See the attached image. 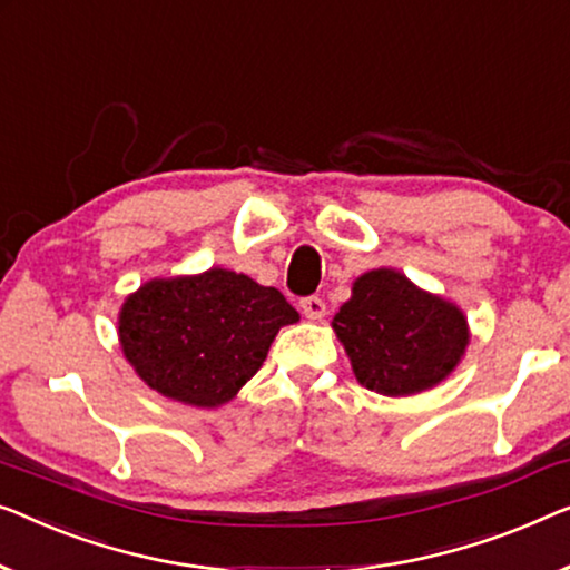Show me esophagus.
Wrapping results in <instances>:
<instances>
[{
  "mask_svg": "<svg viewBox=\"0 0 570 570\" xmlns=\"http://www.w3.org/2000/svg\"><path fill=\"white\" fill-rule=\"evenodd\" d=\"M301 311L305 313V318L318 321V318H324L326 303H324V298H318V295H308V298L301 301Z\"/></svg>",
  "mask_w": 570,
  "mask_h": 570,
  "instance_id": "esophagus-1",
  "label": "esophagus"
}]
</instances>
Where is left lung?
Returning a JSON list of instances; mask_svg holds the SVG:
<instances>
[{
  "mask_svg": "<svg viewBox=\"0 0 570 570\" xmlns=\"http://www.w3.org/2000/svg\"><path fill=\"white\" fill-rule=\"evenodd\" d=\"M357 381L383 395H411L448 377L463 357L468 321L395 269H373L334 316Z\"/></svg>",
  "mask_w": 570,
  "mask_h": 570,
  "instance_id": "8db88e82",
  "label": "left lung"
}]
</instances>
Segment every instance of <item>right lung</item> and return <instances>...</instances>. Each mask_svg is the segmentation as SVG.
<instances>
[{"instance_id":"add662e5","label":"right lung","mask_w":570,"mask_h":570,"mask_svg":"<svg viewBox=\"0 0 570 570\" xmlns=\"http://www.w3.org/2000/svg\"><path fill=\"white\" fill-rule=\"evenodd\" d=\"M298 311L275 287L228 269L151 279L122 303L120 344L167 399L213 409L234 399Z\"/></svg>"}]
</instances>
